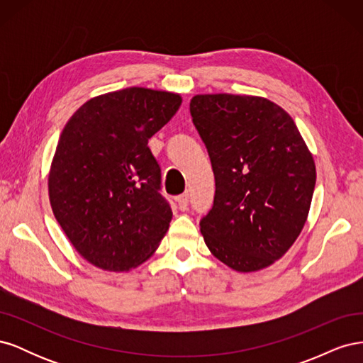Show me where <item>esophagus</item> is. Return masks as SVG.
<instances>
[{
  "mask_svg": "<svg viewBox=\"0 0 363 363\" xmlns=\"http://www.w3.org/2000/svg\"><path fill=\"white\" fill-rule=\"evenodd\" d=\"M177 204L180 211H188V206H189V195L188 194H183L177 199Z\"/></svg>",
  "mask_w": 363,
  "mask_h": 363,
  "instance_id": "1",
  "label": "esophagus"
}]
</instances>
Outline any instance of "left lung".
<instances>
[{
	"label": "left lung",
	"mask_w": 363,
	"mask_h": 363,
	"mask_svg": "<svg viewBox=\"0 0 363 363\" xmlns=\"http://www.w3.org/2000/svg\"><path fill=\"white\" fill-rule=\"evenodd\" d=\"M192 123L215 175L200 228L212 255L239 272L269 267L298 238L316 182L294 119L267 98L195 95Z\"/></svg>",
	"instance_id": "left-lung-1"
}]
</instances>
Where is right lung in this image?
Listing matches in <instances>:
<instances>
[{
	"instance_id": "obj_1",
	"label": "right lung",
	"mask_w": 363,
	"mask_h": 363,
	"mask_svg": "<svg viewBox=\"0 0 363 363\" xmlns=\"http://www.w3.org/2000/svg\"><path fill=\"white\" fill-rule=\"evenodd\" d=\"M177 94L127 87L95 96L65 125L48 192L74 248L106 271L145 262L172 218L148 139L179 111Z\"/></svg>"
}]
</instances>
